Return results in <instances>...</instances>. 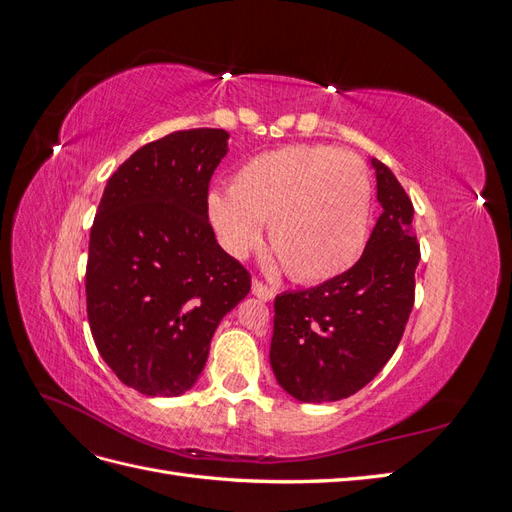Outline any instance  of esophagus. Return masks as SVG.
Wrapping results in <instances>:
<instances>
[{
	"mask_svg": "<svg viewBox=\"0 0 512 512\" xmlns=\"http://www.w3.org/2000/svg\"><path fill=\"white\" fill-rule=\"evenodd\" d=\"M252 294H254V297H258L260 301H273L275 290L269 288V286H265L262 282H258V280H254V282H252Z\"/></svg>",
	"mask_w": 512,
	"mask_h": 512,
	"instance_id": "34e87169",
	"label": "esophagus"
}]
</instances>
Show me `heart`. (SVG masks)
I'll return each mask as SVG.
<instances>
[{
    "instance_id": "obj_1",
    "label": "heart",
    "mask_w": 512,
    "mask_h": 512,
    "mask_svg": "<svg viewBox=\"0 0 512 512\" xmlns=\"http://www.w3.org/2000/svg\"><path fill=\"white\" fill-rule=\"evenodd\" d=\"M207 209L228 254L250 252L269 222V243L290 275L322 282L363 250L369 175L348 151L290 145L247 160L232 188L211 190Z\"/></svg>"
}]
</instances>
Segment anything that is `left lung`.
Listing matches in <instances>:
<instances>
[{
    "label": "left lung",
    "mask_w": 512,
    "mask_h": 512,
    "mask_svg": "<svg viewBox=\"0 0 512 512\" xmlns=\"http://www.w3.org/2000/svg\"><path fill=\"white\" fill-rule=\"evenodd\" d=\"M371 166L382 213L363 256L320 286L275 297L269 361L277 384L305 404L346 399L374 380L414 305L421 247L412 200L389 166Z\"/></svg>",
    "instance_id": "obj_1"
}]
</instances>
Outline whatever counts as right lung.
I'll return each mask as SVG.
<instances>
[{"instance_id":"add662e5","label":"right lung","mask_w":512,"mask_h":512,"mask_svg":"<svg viewBox=\"0 0 512 512\" xmlns=\"http://www.w3.org/2000/svg\"><path fill=\"white\" fill-rule=\"evenodd\" d=\"M226 151L228 132L215 128L141 147L108 179L91 226V335L115 376L147 397L192 389L220 320L252 286L209 224V181Z\"/></svg>"}]
</instances>
